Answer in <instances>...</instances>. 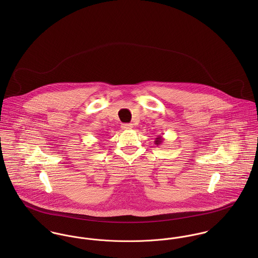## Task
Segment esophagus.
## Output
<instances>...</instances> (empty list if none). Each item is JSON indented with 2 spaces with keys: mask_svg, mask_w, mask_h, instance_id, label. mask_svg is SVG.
Masks as SVG:
<instances>
[{
  "mask_svg": "<svg viewBox=\"0 0 258 258\" xmlns=\"http://www.w3.org/2000/svg\"><path fill=\"white\" fill-rule=\"evenodd\" d=\"M122 128H123L124 130H130V129H132V128H133V124H131V123H125V124H122Z\"/></svg>",
  "mask_w": 258,
  "mask_h": 258,
  "instance_id": "1",
  "label": "esophagus"
}]
</instances>
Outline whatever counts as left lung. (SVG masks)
<instances>
[{
    "label": "left lung",
    "mask_w": 258,
    "mask_h": 258,
    "mask_svg": "<svg viewBox=\"0 0 258 258\" xmlns=\"http://www.w3.org/2000/svg\"><path fill=\"white\" fill-rule=\"evenodd\" d=\"M163 141H164V138H163L162 136H158V137L155 139V144H156L157 146H160V145L163 143Z\"/></svg>",
    "instance_id": "obj_1"
}]
</instances>
